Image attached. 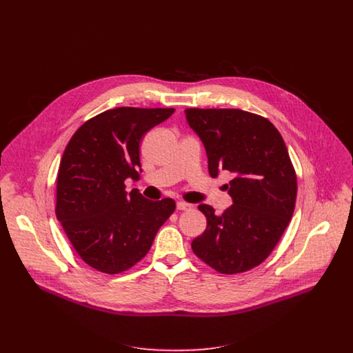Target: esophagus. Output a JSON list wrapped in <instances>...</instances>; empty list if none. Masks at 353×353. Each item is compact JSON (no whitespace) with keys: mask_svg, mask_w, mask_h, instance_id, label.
<instances>
[{"mask_svg":"<svg viewBox=\"0 0 353 353\" xmlns=\"http://www.w3.org/2000/svg\"><path fill=\"white\" fill-rule=\"evenodd\" d=\"M193 208L192 203H188V202L178 201L176 202V209L179 210H190Z\"/></svg>","mask_w":353,"mask_h":353,"instance_id":"34e87169","label":"esophagus"}]
</instances>
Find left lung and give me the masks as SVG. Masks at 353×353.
Wrapping results in <instances>:
<instances>
[{
	"label": "left lung",
	"mask_w": 353,
	"mask_h": 353,
	"mask_svg": "<svg viewBox=\"0 0 353 353\" xmlns=\"http://www.w3.org/2000/svg\"><path fill=\"white\" fill-rule=\"evenodd\" d=\"M186 121L200 137L212 178L232 174L225 185L232 205L216 214L199 209L206 230L192 242L194 254L220 273L250 270L274 249L291 221L296 175L279 130L259 115L235 108H188Z\"/></svg>",
	"instance_id": "8db88e82"
}]
</instances>
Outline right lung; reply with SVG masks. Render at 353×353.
Wrapping results in <instances>:
<instances>
[{"instance_id": "add662e5", "label": "right lung", "mask_w": 353, "mask_h": 353, "mask_svg": "<svg viewBox=\"0 0 353 353\" xmlns=\"http://www.w3.org/2000/svg\"><path fill=\"white\" fill-rule=\"evenodd\" d=\"M174 108L118 107L91 118L73 134L61 159L55 214L81 259L115 274L136 265L151 249L175 201H151L133 189L139 179L143 136Z\"/></svg>"}]
</instances>
